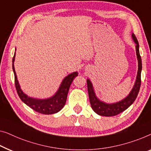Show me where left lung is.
I'll return each mask as SVG.
<instances>
[{
    "label": "left lung",
    "instance_id": "8db88e82",
    "mask_svg": "<svg viewBox=\"0 0 151 151\" xmlns=\"http://www.w3.org/2000/svg\"><path fill=\"white\" fill-rule=\"evenodd\" d=\"M132 37L133 41L136 44L135 48H136V55L137 61H138V70H137V75L134 86H133L132 90L131 91L128 96L122 101L116 103L107 104L104 103V102H102L97 99L92 83H91L90 79H87L88 95L89 98H90L91 107H92V109L100 116L109 117V116H114L122 113V111H124V110H126L127 108L132 105L135 100L136 99L137 94H138L140 86H141L142 59L139 55L138 41H137L136 37L133 33L132 34Z\"/></svg>",
    "mask_w": 151,
    "mask_h": 151
}]
</instances>
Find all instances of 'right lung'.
Wrapping results in <instances>:
<instances>
[{
    "label": "right lung",
    "mask_w": 151,
    "mask_h": 151,
    "mask_svg": "<svg viewBox=\"0 0 151 151\" xmlns=\"http://www.w3.org/2000/svg\"><path fill=\"white\" fill-rule=\"evenodd\" d=\"M15 55L16 53H14L12 60V68L15 77V86H16L17 93H18L19 97L22 100L23 103H24L27 106L30 107L34 111L42 114L49 115V114L57 113L60 111L63 107V106L65 105L70 86L74 78H75L78 75L77 72L70 74L66 77L63 78L59 90L52 97L46 99H33V98L27 96L21 90L14 68V63L15 60Z\"/></svg>",
    "instance_id": "obj_1"
}]
</instances>
